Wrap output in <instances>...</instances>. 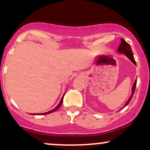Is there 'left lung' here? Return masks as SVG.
Listing matches in <instances>:
<instances>
[{"label": "left lung", "instance_id": "8db88e82", "mask_svg": "<svg viewBox=\"0 0 150 150\" xmlns=\"http://www.w3.org/2000/svg\"><path fill=\"white\" fill-rule=\"evenodd\" d=\"M117 52H118L119 53L125 54L126 55V57H127V58H128L130 60V61L132 62L134 65H136V62H135V60H134V59L133 53H132V50H131L130 45H129L127 42H126L122 38H121V42L120 44V46H119L118 49H117ZM136 85H137V79L134 81V83H133V86H132V95L130 96V97H129V98L128 99V100H127V101L126 102V103L125 104V105H124V106L122 107L121 109H122V108H125L126 105H128L129 103L130 102L131 99H132V96H133V94L134 93V91H135Z\"/></svg>", "mask_w": 150, "mask_h": 150}]
</instances>
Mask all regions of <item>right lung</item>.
I'll use <instances>...</instances> for the list:
<instances>
[{
  "instance_id": "1",
  "label": "right lung",
  "mask_w": 150,
  "mask_h": 150,
  "mask_svg": "<svg viewBox=\"0 0 150 150\" xmlns=\"http://www.w3.org/2000/svg\"><path fill=\"white\" fill-rule=\"evenodd\" d=\"M64 94L63 96H62V99H61V100H60L59 103L58 104V105H57V106L56 108H54L53 110H50V111H48V112H44V113H32V115H47V114H50V113H52V112H53L56 111V110H58V109L59 108V107L61 106V105H62V102H63V98H64Z\"/></svg>"
}]
</instances>
